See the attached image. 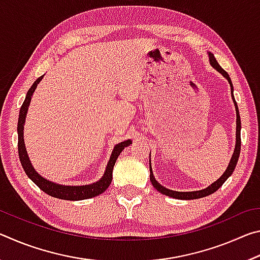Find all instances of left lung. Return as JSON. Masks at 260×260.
<instances>
[{
  "instance_id": "1",
  "label": "left lung",
  "mask_w": 260,
  "mask_h": 260,
  "mask_svg": "<svg viewBox=\"0 0 260 260\" xmlns=\"http://www.w3.org/2000/svg\"><path fill=\"white\" fill-rule=\"evenodd\" d=\"M209 59H210L211 67H213L218 72L221 73L222 76L227 79L228 82H230V85H231V94H232L233 102H234L235 110H236V144H235V149H234V152H233V156L231 158L230 164H228L227 170L225 171V172H223L221 177H220L217 180V181L211 184V186H209L208 188H205V189H202V190H196V191H174V190H170V189L165 188L164 186H161L160 183H158V181H156L155 177H153L152 170H151V165H150V181L152 183V186L155 187L158 191L161 192L162 195L173 197V199H177V200H197V199H201V197L209 196V195H211V193H213L214 191H217L218 189L222 186L223 182H225L226 180L233 174V172H234L236 164H237V160H239V157H240V151H241V118H240L239 108H237L236 101L234 99V95H233V83H232L230 76H228V73L221 67H220V65L218 64L217 59L214 58L213 54H211V52H209Z\"/></svg>"
}]
</instances>
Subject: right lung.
<instances>
[{"label":"right lung","mask_w":260,"mask_h":260,"mask_svg":"<svg viewBox=\"0 0 260 260\" xmlns=\"http://www.w3.org/2000/svg\"><path fill=\"white\" fill-rule=\"evenodd\" d=\"M42 78L43 76L38 78L37 80L34 81L32 87L29 88L19 111L18 127H17V131H18V153H19V159L21 162V166H23V169L25 171V173L27 174V177L32 180V181L37 184L41 190L48 193V195L56 197V199L67 200V201H81V200H87V199H91V197L98 196L100 193H102L103 191L107 190L108 187L110 186V183L112 181L113 166L116 164L117 158L120 155V152L124 150L125 147H128L129 144H132V141L127 140L121 143H118L117 146H114L103 177L101 178V180H99L98 182L91 183V184H85V186H63V184H57L55 182L49 181V180L42 178L41 175L34 170L32 164H30L29 158L27 156V151H26V148H25V142H24L25 118H26V114H27V110L29 107L30 100H32V95L34 93L35 88H37L38 83L42 80Z\"/></svg>","instance_id":"obj_1"}]
</instances>
